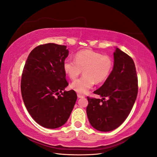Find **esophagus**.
Listing matches in <instances>:
<instances>
[{"label":"esophagus","instance_id":"1","mask_svg":"<svg viewBox=\"0 0 157 157\" xmlns=\"http://www.w3.org/2000/svg\"><path fill=\"white\" fill-rule=\"evenodd\" d=\"M77 96L78 98H84V96H83V95H81L80 94H77Z\"/></svg>","mask_w":157,"mask_h":157}]
</instances>
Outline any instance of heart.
Listing matches in <instances>:
<instances>
[{"label": "heart", "instance_id": "obj_1", "mask_svg": "<svg viewBox=\"0 0 157 157\" xmlns=\"http://www.w3.org/2000/svg\"><path fill=\"white\" fill-rule=\"evenodd\" d=\"M113 66L110 56L92 50H82L75 55V59L67 58L63 64L64 72L71 80H75L83 70L84 75L71 84V88L79 94H86L95 82L100 83L110 75Z\"/></svg>", "mask_w": 157, "mask_h": 157}]
</instances>
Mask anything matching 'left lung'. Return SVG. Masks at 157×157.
<instances>
[{
	"label": "left lung",
	"mask_w": 157,
	"mask_h": 157,
	"mask_svg": "<svg viewBox=\"0 0 157 157\" xmlns=\"http://www.w3.org/2000/svg\"><path fill=\"white\" fill-rule=\"evenodd\" d=\"M113 56L111 73L102 86L94 92L102 98L87 97L89 122L95 129L101 132L112 131L124 122L138 91L136 66L132 58L118 48Z\"/></svg>",
	"instance_id": "1"
}]
</instances>
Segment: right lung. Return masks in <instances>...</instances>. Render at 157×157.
<instances>
[{
  "label": "right lung",
  "instance_id": "add662e5",
  "mask_svg": "<svg viewBox=\"0 0 157 157\" xmlns=\"http://www.w3.org/2000/svg\"><path fill=\"white\" fill-rule=\"evenodd\" d=\"M68 55L66 46H38L31 52L23 70L21 91L25 105L38 124L50 129L65 124L77 99L73 90L62 92L69 84L63 67Z\"/></svg>",
  "mask_w": 157,
  "mask_h": 157
}]
</instances>
